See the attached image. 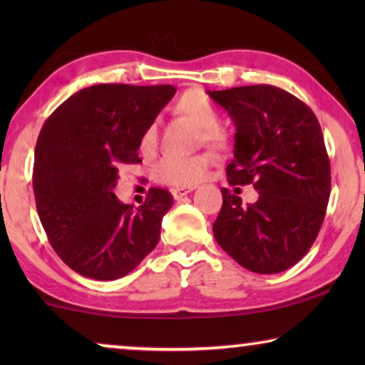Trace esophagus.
Listing matches in <instances>:
<instances>
[{
  "label": "esophagus",
  "mask_w": 365,
  "mask_h": 365,
  "mask_svg": "<svg viewBox=\"0 0 365 365\" xmlns=\"http://www.w3.org/2000/svg\"><path fill=\"white\" fill-rule=\"evenodd\" d=\"M194 189H196V186H181V187H174V189H173V196H174V199H181V197L186 196V194L192 192Z\"/></svg>",
  "instance_id": "esophagus-1"
}]
</instances>
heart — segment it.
<instances>
[{
	"label": "heart",
	"instance_id": "heart-1",
	"mask_svg": "<svg viewBox=\"0 0 365 365\" xmlns=\"http://www.w3.org/2000/svg\"><path fill=\"white\" fill-rule=\"evenodd\" d=\"M174 109L182 116L199 126V141H204L212 148L226 146L227 136L219 124V109L211 101V98L201 89H189L178 99ZM159 128L158 123H149L139 139V149L143 154H151L158 146ZM211 168V158L207 154H196V156L179 158L166 156L156 166L154 176L158 181L174 184V186H191L201 181Z\"/></svg>",
	"mask_w": 365,
	"mask_h": 365
}]
</instances>
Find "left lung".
<instances>
[{"label": "left lung", "instance_id": "left-lung-1", "mask_svg": "<svg viewBox=\"0 0 365 365\" xmlns=\"http://www.w3.org/2000/svg\"><path fill=\"white\" fill-rule=\"evenodd\" d=\"M207 93L236 126L229 184H252L259 192L256 202L244 206L237 194L222 187L214 237L249 271H286L316 241L331 196L321 124L306 103L271 84Z\"/></svg>", "mask_w": 365, "mask_h": 365}]
</instances>
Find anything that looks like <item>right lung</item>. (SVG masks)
I'll list each match as a JSON object with an SVG mask.
<instances>
[{
	"label": "right lung",
	"instance_id": "add662e5",
	"mask_svg": "<svg viewBox=\"0 0 365 365\" xmlns=\"http://www.w3.org/2000/svg\"><path fill=\"white\" fill-rule=\"evenodd\" d=\"M171 84H96L43 124L34 149L39 221L63 262L96 281L126 276L156 247L171 192L151 187L134 209L114 196L119 168L138 164L139 139L174 96Z\"/></svg>",
	"mask_w": 365,
	"mask_h": 365
}]
</instances>
